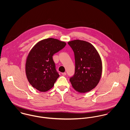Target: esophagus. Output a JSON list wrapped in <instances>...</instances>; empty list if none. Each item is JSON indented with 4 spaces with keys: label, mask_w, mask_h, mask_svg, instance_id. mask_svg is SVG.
<instances>
[{
    "label": "esophagus",
    "mask_w": 130,
    "mask_h": 130,
    "mask_svg": "<svg viewBox=\"0 0 130 130\" xmlns=\"http://www.w3.org/2000/svg\"><path fill=\"white\" fill-rule=\"evenodd\" d=\"M66 74H67V73H62V75H66Z\"/></svg>",
    "instance_id": "1"
}]
</instances>
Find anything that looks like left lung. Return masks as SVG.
<instances>
[{"label": "left lung", "mask_w": 130, "mask_h": 130, "mask_svg": "<svg viewBox=\"0 0 130 130\" xmlns=\"http://www.w3.org/2000/svg\"><path fill=\"white\" fill-rule=\"evenodd\" d=\"M74 53L75 71L70 80L78 92H88L94 88L100 80L102 63L98 52L93 45L86 41L74 40L68 42Z\"/></svg>", "instance_id": "left-lung-1"}]
</instances>
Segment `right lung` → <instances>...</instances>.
<instances>
[{
    "label": "right lung",
    "instance_id": "obj_1",
    "mask_svg": "<svg viewBox=\"0 0 130 130\" xmlns=\"http://www.w3.org/2000/svg\"><path fill=\"white\" fill-rule=\"evenodd\" d=\"M66 45L63 41L49 38L39 41L33 47L26 59L25 72L34 88L45 92L54 87L59 75L53 56Z\"/></svg>",
    "mask_w": 130,
    "mask_h": 130
}]
</instances>
